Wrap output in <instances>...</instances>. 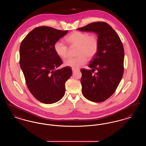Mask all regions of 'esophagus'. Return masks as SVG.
<instances>
[{
  "instance_id": "34e87169",
  "label": "esophagus",
  "mask_w": 146,
  "mask_h": 146,
  "mask_svg": "<svg viewBox=\"0 0 146 146\" xmlns=\"http://www.w3.org/2000/svg\"><path fill=\"white\" fill-rule=\"evenodd\" d=\"M76 70H77L76 69H74V68H72V72H76Z\"/></svg>"
}]
</instances>
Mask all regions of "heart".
<instances>
[{
  "label": "heart",
  "mask_w": 146,
  "mask_h": 146,
  "mask_svg": "<svg viewBox=\"0 0 146 146\" xmlns=\"http://www.w3.org/2000/svg\"><path fill=\"white\" fill-rule=\"evenodd\" d=\"M66 40L71 48H78L75 58H70L64 62L66 67L77 69L85 64L87 58L91 59L97 54L99 40L97 35H89L87 32L74 31L68 35ZM57 55L62 58L68 56V46L62 42H57L54 45Z\"/></svg>",
  "instance_id": "obj_1"
}]
</instances>
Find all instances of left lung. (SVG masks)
<instances>
[{"mask_svg": "<svg viewBox=\"0 0 146 146\" xmlns=\"http://www.w3.org/2000/svg\"><path fill=\"white\" fill-rule=\"evenodd\" d=\"M77 29L98 35V50L88 66L92 70H80L81 84L86 99L94 102H104L114 94L123 76L122 42L116 32L104 22H92ZM96 70L98 72L94 74Z\"/></svg>", "mask_w": 146, "mask_h": 146, "instance_id": "1", "label": "left lung"}]
</instances>
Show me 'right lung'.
I'll return each instance as SVG.
<instances>
[{
    "mask_svg": "<svg viewBox=\"0 0 146 146\" xmlns=\"http://www.w3.org/2000/svg\"><path fill=\"white\" fill-rule=\"evenodd\" d=\"M68 31L40 26L31 31L22 41L20 64L28 90L39 101L51 104L65 93V83L72 76L69 67L56 70L62 64L54 45Z\"/></svg>",
    "mask_w": 146,
    "mask_h": 146,
    "instance_id": "1",
    "label": "right lung"
}]
</instances>
